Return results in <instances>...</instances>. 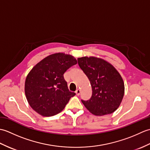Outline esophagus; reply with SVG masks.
Returning <instances> with one entry per match:
<instances>
[{"label":"esophagus","mask_w":150,"mask_h":150,"mask_svg":"<svg viewBox=\"0 0 150 150\" xmlns=\"http://www.w3.org/2000/svg\"><path fill=\"white\" fill-rule=\"evenodd\" d=\"M75 93L77 94V95H80V93H81V90H80V89H77V90H76V91H75Z\"/></svg>","instance_id":"esophagus-1"}]
</instances>
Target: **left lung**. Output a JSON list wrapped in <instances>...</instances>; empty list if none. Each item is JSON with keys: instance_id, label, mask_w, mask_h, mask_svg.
<instances>
[{"instance_id": "1", "label": "left lung", "mask_w": 150, "mask_h": 150, "mask_svg": "<svg viewBox=\"0 0 150 150\" xmlns=\"http://www.w3.org/2000/svg\"><path fill=\"white\" fill-rule=\"evenodd\" d=\"M77 60L92 88L90 99L82 100V103L95 115L113 113L119 107L124 95V83L119 71L110 62L98 57H82Z\"/></svg>"}]
</instances>
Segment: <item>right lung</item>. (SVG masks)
Instances as JSON below:
<instances>
[{
  "label": "right lung",
  "instance_id": "add662e5",
  "mask_svg": "<svg viewBox=\"0 0 150 150\" xmlns=\"http://www.w3.org/2000/svg\"><path fill=\"white\" fill-rule=\"evenodd\" d=\"M77 63L73 56L57 53L45 57L31 69L25 81L24 91L34 111L51 117L64 109L75 93L69 91L64 73Z\"/></svg>",
  "mask_w": 150,
  "mask_h": 150
}]
</instances>
